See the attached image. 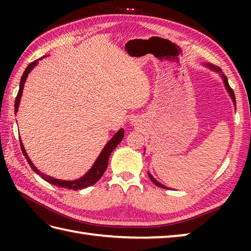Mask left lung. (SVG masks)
<instances>
[{
	"mask_svg": "<svg viewBox=\"0 0 251 251\" xmlns=\"http://www.w3.org/2000/svg\"><path fill=\"white\" fill-rule=\"evenodd\" d=\"M207 67L208 68H210L211 70H214V71H217V72H220L221 73V76H222V78H223V82H225V86H226V90H227V93L230 94V96H231V98H232V100H233V102H234V105H236V100H235V95H234V92H233V89L230 87V85H228V82H227V77L225 75V74H222V71H221V69L220 68H218V67H215V66H212V65H209V63H208L207 65ZM148 176H149V178H150L151 180H152V182L155 184V185H157V186H159V188H163V189H169V188H167V186H165V185H163L162 183H159L157 180H155L153 178V176L150 174V173H148Z\"/></svg>",
	"mask_w": 251,
	"mask_h": 251,
	"instance_id": "left-lung-1",
	"label": "left lung"
}]
</instances>
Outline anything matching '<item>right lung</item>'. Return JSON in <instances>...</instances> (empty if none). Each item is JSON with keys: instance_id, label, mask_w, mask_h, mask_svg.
<instances>
[{"instance_id": "add662e5", "label": "right lung", "mask_w": 251, "mask_h": 251, "mask_svg": "<svg viewBox=\"0 0 251 251\" xmlns=\"http://www.w3.org/2000/svg\"><path fill=\"white\" fill-rule=\"evenodd\" d=\"M36 65H37V60L31 62L30 65L25 68V72L23 74V76H21L20 85H19V90H18L17 97H16V100H15V113L18 111V106H19V103H20L21 95H23L24 85H25V79H26V77H28V74L31 72L32 69H33ZM123 137H124V129H120L113 136V138H112V139L104 146L103 150L101 151L98 158L96 159V162L94 163L93 167L90 168L88 172L83 176L82 178L76 179V180H73V181L58 180V179H55V178H51V177H50V176H47V175L42 174L41 172H39V169H37L34 166L33 163L31 162V159L29 158L28 154H26L21 140H20V148H21V151H23V153H24L25 157L26 158V161H28L30 167L34 170V173H36L37 175L41 176V177L43 178L45 181H47V182H50V184L60 186V188H65V189L75 190L76 191V190H82V189L87 188V186H90V185L95 184L101 177H102V175L104 174L106 167H108V161H109L110 154L116 148V146L119 145V143L122 141Z\"/></svg>"}]
</instances>
